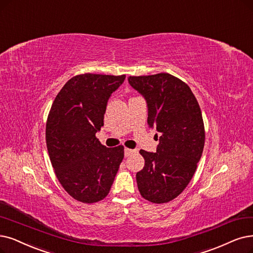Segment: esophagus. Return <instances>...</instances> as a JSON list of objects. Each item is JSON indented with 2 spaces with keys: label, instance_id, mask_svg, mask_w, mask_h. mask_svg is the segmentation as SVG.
I'll return each instance as SVG.
<instances>
[{
  "label": "esophagus",
  "instance_id": "34e87169",
  "mask_svg": "<svg viewBox=\"0 0 253 253\" xmlns=\"http://www.w3.org/2000/svg\"><path fill=\"white\" fill-rule=\"evenodd\" d=\"M135 153V149H130V148H125V157H128L132 154Z\"/></svg>",
  "mask_w": 253,
  "mask_h": 253
}]
</instances>
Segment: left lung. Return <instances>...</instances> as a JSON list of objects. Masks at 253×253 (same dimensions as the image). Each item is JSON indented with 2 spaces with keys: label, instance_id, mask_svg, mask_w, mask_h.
<instances>
[{
  "label": "left lung",
  "instance_id": "obj_1",
  "mask_svg": "<svg viewBox=\"0 0 253 253\" xmlns=\"http://www.w3.org/2000/svg\"><path fill=\"white\" fill-rule=\"evenodd\" d=\"M127 80L146 100L149 127L161 135L156 153L140 150L145 164L136 174L138 189L150 203H168L188 186L203 155V115L190 87L173 76L163 73Z\"/></svg>",
  "mask_w": 253,
  "mask_h": 253
}]
</instances>
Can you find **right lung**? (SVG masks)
<instances>
[{
    "mask_svg": "<svg viewBox=\"0 0 253 253\" xmlns=\"http://www.w3.org/2000/svg\"><path fill=\"white\" fill-rule=\"evenodd\" d=\"M126 76L85 74L67 81L46 121L48 156L67 193L84 204L104 199L124 159V146L109 148L95 134L104 126L108 100Z\"/></svg>",
    "mask_w": 253,
    "mask_h": 253,
    "instance_id": "add662e5",
    "label": "right lung"
}]
</instances>
